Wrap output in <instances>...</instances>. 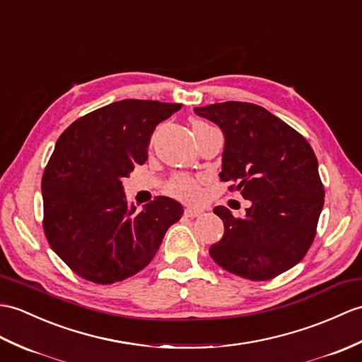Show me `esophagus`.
Masks as SVG:
<instances>
[{
	"label": "esophagus",
	"mask_w": 362,
	"mask_h": 362,
	"mask_svg": "<svg viewBox=\"0 0 362 362\" xmlns=\"http://www.w3.org/2000/svg\"><path fill=\"white\" fill-rule=\"evenodd\" d=\"M185 216L187 217H199L202 213H204V209H199V208H185Z\"/></svg>",
	"instance_id": "esophagus-1"
}]
</instances>
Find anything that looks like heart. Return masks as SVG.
Segmentation results:
<instances>
[{"mask_svg":"<svg viewBox=\"0 0 362 362\" xmlns=\"http://www.w3.org/2000/svg\"><path fill=\"white\" fill-rule=\"evenodd\" d=\"M191 128H192V132H197L200 129L208 128V124L205 122L196 119L191 122ZM166 189L174 197L187 200V202H196L202 196L200 182L197 179H192V177H175L170 183H168Z\"/></svg>","mask_w":362,"mask_h":362,"instance_id":"heart-1","label":"heart"}]
</instances>
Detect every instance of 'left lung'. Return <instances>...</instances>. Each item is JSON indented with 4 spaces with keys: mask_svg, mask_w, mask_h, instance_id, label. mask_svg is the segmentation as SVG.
I'll return each instance as SVG.
<instances>
[{
    "mask_svg": "<svg viewBox=\"0 0 362 362\" xmlns=\"http://www.w3.org/2000/svg\"><path fill=\"white\" fill-rule=\"evenodd\" d=\"M194 112L223 132L222 182L251 205L234 217L216 206L223 238L209 256L223 270L250 281H268L307 255L324 206V187L310 143L265 107L243 102L214 103Z\"/></svg>",
    "mask_w": 362,
    "mask_h": 362,
    "instance_id": "obj_1",
    "label": "left lung"
}]
</instances>
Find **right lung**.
Listing matches in <instances>:
<instances>
[{
	"label": "right lung",
	"instance_id": "add662e5",
	"mask_svg": "<svg viewBox=\"0 0 362 362\" xmlns=\"http://www.w3.org/2000/svg\"><path fill=\"white\" fill-rule=\"evenodd\" d=\"M182 105L122 100L67 128L41 179L43 228L50 248L80 277L114 284L143 270L183 206L158 196L136 211L122 180L148 158L156 126Z\"/></svg>",
	"mask_w": 362,
	"mask_h": 362
}]
</instances>
